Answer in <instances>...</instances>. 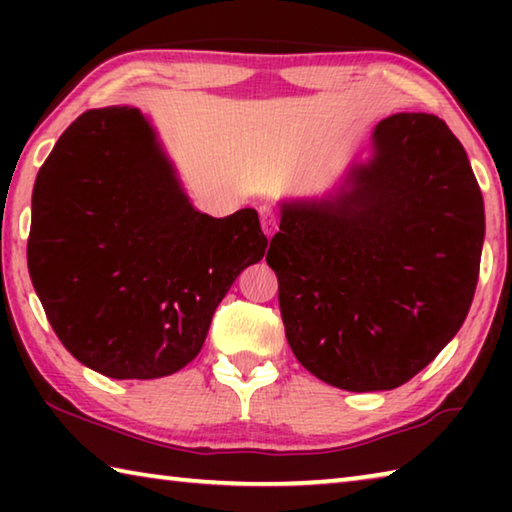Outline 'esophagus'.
I'll return each mask as SVG.
<instances>
[{
    "mask_svg": "<svg viewBox=\"0 0 512 512\" xmlns=\"http://www.w3.org/2000/svg\"><path fill=\"white\" fill-rule=\"evenodd\" d=\"M259 219H262V230L266 237H273L277 232V225H280V219H277V212L273 210L271 205H264L259 210Z\"/></svg>",
    "mask_w": 512,
    "mask_h": 512,
    "instance_id": "obj_1",
    "label": "esophagus"
}]
</instances>
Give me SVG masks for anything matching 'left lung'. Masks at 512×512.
Segmentation results:
<instances>
[{"instance_id":"8db88e82","label":"left lung","mask_w":512,"mask_h":512,"mask_svg":"<svg viewBox=\"0 0 512 512\" xmlns=\"http://www.w3.org/2000/svg\"><path fill=\"white\" fill-rule=\"evenodd\" d=\"M334 196L282 205L266 262L296 359L352 393L393 391L429 366L470 311L483 196L443 119L400 112Z\"/></svg>"}]
</instances>
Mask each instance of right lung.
Returning <instances> with one entry per match:
<instances>
[{
	"instance_id": "obj_1",
	"label": "right lung",
	"mask_w": 512,
	"mask_h": 512,
	"mask_svg": "<svg viewBox=\"0 0 512 512\" xmlns=\"http://www.w3.org/2000/svg\"><path fill=\"white\" fill-rule=\"evenodd\" d=\"M266 246L253 207L225 219L194 210L131 106L83 112L33 185V287L72 357L112 379L185 368Z\"/></svg>"
}]
</instances>
